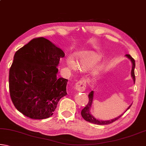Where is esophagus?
<instances>
[{
	"label": "esophagus",
	"instance_id": "34e87169",
	"mask_svg": "<svg viewBox=\"0 0 146 146\" xmlns=\"http://www.w3.org/2000/svg\"><path fill=\"white\" fill-rule=\"evenodd\" d=\"M86 87V80L85 78L80 79L78 82L76 83L75 89L78 91H84Z\"/></svg>",
	"mask_w": 146,
	"mask_h": 146
}]
</instances>
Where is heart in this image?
<instances>
[{
	"label": "heart",
	"instance_id": "obj_1",
	"mask_svg": "<svg viewBox=\"0 0 146 146\" xmlns=\"http://www.w3.org/2000/svg\"><path fill=\"white\" fill-rule=\"evenodd\" d=\"M100 59V56L93 51H86V52L82 53L79 56V67L83 70H87L93 68L97 65ZM66 63L71 70L74 71L77 70V64L71 58H68L66 60Z\"/></svg>",
	"mask_w": 146,
	"mask_h": 146
}]
</instances>
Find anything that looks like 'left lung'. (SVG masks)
I'll use <instances>...</instances> for the list:
<instances>
[{"mask_svg":"<svg viewBox=\"0 0 146 146\" xmlns=\"http://www.w3.org/2000/svg\"><path fill=\"white\" fill-rule=\"evenodd\" d=\"M125 56H127L128 58H129L131 61L133 66H132V70H131V76L133 79V81L134 82H135V61L134 60L131 56L130 55H125ZM88 97H89V102L88 103V104L86 105V107L83 109L81 111V115L83 117L84 119L85 120L88 121L89 122L93 123H95V124H98V125H107V124H110V123H111L113 122H115L117 120H118V118H120L123 115H121L119 117H118L117 118H114V119H112L111 120H107V121H103V120H97L95 118H94L92 115L90 114V108L91 107V105H92V102H93V91H91L90 93V94L88 95ZM131 106V105L129 106V107L127 108L129 109V108Z\"/></svg>","mask_w":146,"mask_h":146,"instance_id":"1","label":"left lung"}]
</instances>
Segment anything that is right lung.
<instances>
[{"label": "right lung", "instance_id": "1", "mask_svg": "<svg viewBox=\"0 0 146 146\" xmlns=\"http://www.w3.org/2000/svg\"><path fill=\"white\" fill-rule=\"evenodd\" d=\"M65 54L44 37L35 38L16 51L9 69V88L15 107L32 119L50 117L67 95L68 80L57 78L56 66Z\"/></svg>", "mask_w": 146, "mask_h": 146}]
</instances>
